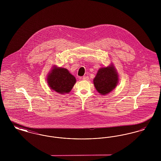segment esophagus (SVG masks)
<instances>
[{"mask_svg":"<svg viewBox=\"0 0 161 161\" xmlns=\"http://www.w3.org/2000/svg\"><path fill=\"white\" fill-rule=\"evenodd\" d=\"M83 80H85V81H87L89 80V77H83Z\"/></svg>","mask_w":161,"mask_h":161,"instance_id":"esophagus-1","label":"esophagus"}]
</instances>
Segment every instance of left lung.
<instances>
[{
  "label": "left lung",
  "instance_id": "1",
  "mask_svg": "<svg viewBox=\"0 0 161 161\" xmlns=\"http://www.w3.org/2000/svg\"><path fill=\"white\" fill-rule=\"evenodd\" d=\"M93 82L101 95H106L112 92L119 82V75L114 64L111 63L107 67L98 69Z\"/></svg>",
  "mask_w": 161,
  "mask_h": 161
}]
</instances>
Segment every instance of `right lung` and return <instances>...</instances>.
Returning <instances> with one entry per match:
<instances>
[{"instance_id": "1", "label": "right lung", "mask_w": 161, "mask_h": 161, "mask_svg": "<svg viewBox=\"0 0 161 161\" xmlns=\"http://www.w3.org/2000/svg\"><path fill=\"white\" fill-rule=\"evenodd\" d=\"M47 83L50 89L60 94H66L70 92L76 78L66 68L54 65L47 74Z\"/></svg>"}]
</instances>
